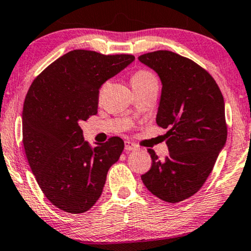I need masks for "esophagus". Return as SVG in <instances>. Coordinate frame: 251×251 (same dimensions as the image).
<instances>
[{
  "mask_svg": "<svg viewBox=\"0 0 251 251\" xmlns=\"http://www.w3.org/2000/svg\"><path fill=\"white\" fill-rule=\"evenodd\" d=\"M137 149H138V147H137L136 144L129 142V140H126L125 142V150L126 151H136Z\"/></svg>",
  "mask_w": 251,
  "mask_h": 251,
  "instance_id": "1",
  "label": "esophagus"
}]
</instances>
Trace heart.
Segmentation results:
<instances>
[{"instance_id":"heart-1","label":"heart","mask_w":251,"mask_h":251,"mask_svg":"<svg viewBox=\"0 0 251 251\" xmlns=\"http://www.w3.org/2000/svg\"><path fill=\"white\" fill-rule=\"evenodd\" d=\"M133 90H142L151 87H157V78L153 72L149 70H139L135 72L130 78Z\"/></svg>"}]
</instances>
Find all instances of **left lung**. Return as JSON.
I'll use <instances>...</instances> for the list:
<instances>
[{"label": "left lung", "instance_id": "left-lung-1", "mask_svg": "<svg viewBox=\"0 0 251 251\" xmlns=\"http://www.w3.org/2000/svg\"><path fill=\"white\" fill-rule=\"evenodd\" d=\"M138 59L162 82L156 123L168 129L169 149L163 160L149 150L152 166L142 180L155 197L176 203L200 190L225 145L224 98L214 77L186 57L159 50Z\"/></svg>", "mask_w": 251, "mask_h": 251}]
</instances>
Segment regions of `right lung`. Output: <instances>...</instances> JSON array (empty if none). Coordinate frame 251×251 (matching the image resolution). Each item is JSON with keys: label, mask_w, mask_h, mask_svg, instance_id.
<instances>
[{"label": "right lung", "mask_w": 251, "mask_h": 251, "mask_svg": "<svg viewBox=\"0 0 251 251\" xmlns=\"http://www.w3.org/2000/svg\"><path fill=\"white\" fill-rule=\"evenodd\" d=\"M133 60L132 54L73 50L29 87L23 109L24 149L43 194L61 210L88 211L125 149L120 137L92 147L80 122L97 114L99 88Z\"/></svg>", "instance_id": "obj_1"}]
</instances>
